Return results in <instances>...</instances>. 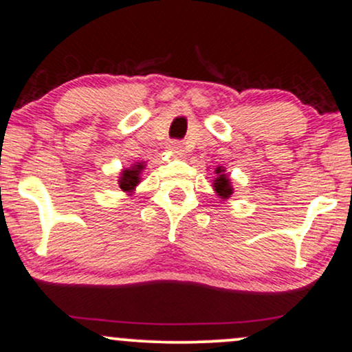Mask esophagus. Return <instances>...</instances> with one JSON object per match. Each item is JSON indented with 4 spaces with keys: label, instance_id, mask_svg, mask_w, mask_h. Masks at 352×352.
I'll return each instance as SVG.
<instances>
[{
    "label": "esophagus",
    "instance_id": "esophagus-1",
    "mask_svg": "<svg viewBox=\"0 0 352 352\" xmlns=\"http://www.w3.org/2000/svg\"><path fill=\"white\" fill-rule=\"evenodd\" d=\"M167 148H168V152L175 157H180L182 152H184V145H182L179 140H170L167 145Z\"/></svg>",
    "mask_w": 352,
    "mask_h": 352
}]
</instances>
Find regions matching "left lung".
<instances>
[{
	"mask_svg": "<svg viewBox=\"0 0 352 352\" xmlns=\"http://www.w3.org/2000/svg\"><path fill=\"white\" fill-rule=\"evenodd\" d=\"M217 179L213 180V188H215L217 195L220 197V199L227 200L230 199V195L233 193V188H232V182L227 175H225V170L221 167H217Z\"/></svg>",
	"mask_w": 352,
	"mask_h": 352,
	"instance_id": "obj_1",
	"label": "left lung"
}]
</instances>
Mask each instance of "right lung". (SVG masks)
<instances>
[{"label": "right lung", "mask_w": 352, "mask_h": 352, "mask_svg": "<svg viewBox=\"0 0 352 352\" xmlns=\"http://www.w3.org/2000/svg\"><path fill=\"white\" fill-rule=\"evenodd\" d=\"M144 170V164L137 162L132 167L125 168L119 177V187L122 188V192H132L137 187V184L140 182V172Z\"/></svg>", "instance_id": "add662e5"}]
</instances>
